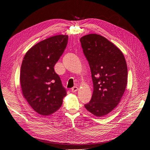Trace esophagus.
Returning <instances> with one entry per match:
<instances>
[{
    "label": "esophagus",
    "instance_id": "1",
    "mask_svg": "<svg viewBox=\"0 0 150 150\" xmlns=\"http://www.w3.org/2000/svg\"><path fill=\"white\" fill-rule=\"evenodd\" d=\"M79 89V88H78V87H76V86H74V87H73L72 88V89H71V92L72 93H75V92H76L77 91H78Z\"/></svg>",
    "mask_w": 150,
    "mask_h": 150
}]
</instances>
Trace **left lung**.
Returning a JSON list of instances; mask_svg holds the SVG:
<instances>
[{"instance_id":"1","label":"left lung","mask_w":150,"mask_h":150,"mask_svg":"<svg viewBox=\"0 0 150 150\" xmlns=\"http://www.w3.org/2000/svg\"><path fill=\"white\" fill-rule=\"evenodd\" d=\"M90 66L93 83L91 101L86 110L97 117L112 111L120 102L128 81V68L123 54L114 44L96 34L80 39Z\"/></svg>"}]
</instances>
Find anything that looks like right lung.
Wrapping results in <instances>:
<instances>
[{
	"label": "right lung",
	"instance_id": "right-lung-1",
	"mask_svg": "<svg viewBox=\"0 0 150 150\" xmlns=\"http://www.w3.org/2000/svg\"><path fill=\"white\" fill-rule=\"evenodd\" d=\"M68 35L43 40L26 52L21 68L23 96L38 114L48 116L57 111L66 96L60 77L54 67L66 47Z\"/></svg>",
	"mask_w": 150,
	"mask_h": 150
}]
</instances>
